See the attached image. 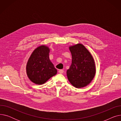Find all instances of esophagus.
<instances>
[{
	"instance_id": "34e87169",
	"label": "esophagus",
	"mask_w": 121,
	"mask_h": 121,
	"mask_svg": "<svg viewBox=\"0 0 121 121\" xmlns=\"http://www.w3.org/2000/svg\"><path fill=\"white\" fill-rule=\"evenodd\" d=\"M58 72L60 73H64V70H63V69H59Z\"/></svg>"
}]
</instances>
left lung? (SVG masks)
I'll list each match as a JSON object with an SVG mask.
<instances>
[{
  "instance_id": "obj_1",
  "label": "left lung",
  "mask_w": 121,
  "mask_h": 121,
  "mask_svg": "<svg viewBox=\"0 0 121 121\" xmlns=\"http://www.w3.org/2000/svg\"><path fill=\"white\" fill-rule=\"evenodd\" d=\"M72 53V64L67 71L69 82L76 88L84 87L89 84L96 73L94 59L83 44L69 47Z\"/></svg>"
}]
</instances>
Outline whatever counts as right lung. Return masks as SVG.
Listing matches in <instances>:
<instances>
[{
  "mask_svg": "<svg viewBox=\"0 0 121 121\" xmlns=\"http://www.w3.org/2000/svg\"><path fill=\"white\" fill-rule=\"evenodd\" d=\"M49 48L41 46L31 55L26 65L28 78L33 83L41 85L57 73V69L49 58Z\"/></svg>",
  "mask_w": 121,
  "mask_h": 121,
  "instance_id": "right-lung-1",
  "label": "right lung"
}]
</instances>
